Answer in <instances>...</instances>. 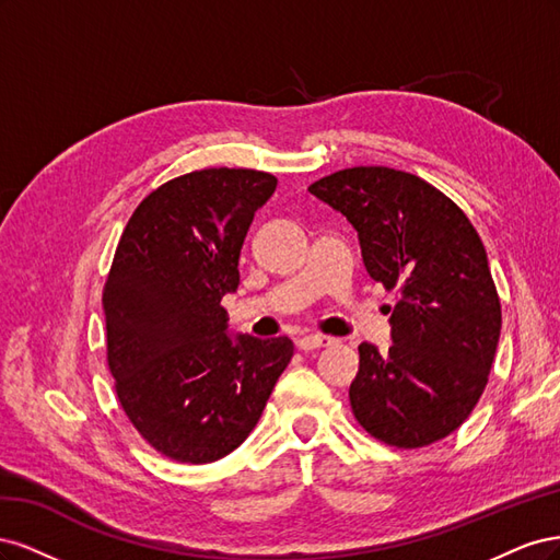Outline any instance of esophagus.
<instances>
[{
  "instance_id": "esophagus-1",
  "label": "esophagus",
  "mask_w": 560,
  "mask_h": 560,
  "mask_svg": "<svg viewBox=\"0 0 560 560\" xmlns=\"http://www.w3.org/2000/svg\"><path fill=\"white\" fill-rule=\"evenodd\" d=\"M336 343V338L331 336H322V334H306L296 338V346L301 350H317V348H331Z\"/></svg>"
}]
</instances>
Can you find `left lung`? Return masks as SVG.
<instances>
[{
    "label": "left lung",
    "instance_id": "obj_1",
    "mask_svg": "<svg viewBox=\"0 0 560 560\" xmlns=\"http://www.w3.org/2000/svg\"><path fill=\"white\" fill-rule=\"evenodd\" d=\"M308 191L358 231L366 273L397 290L393 346H360L352 413L383 444L430 446L467 420L495 358L502 311L479 233L448 196L393 167H346Z\"/></svg>",
    "mask_w": 560,
    "mask_h": 560
}]
</instances>
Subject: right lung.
Here are the masks:
<instances>
[{"label": "right lung", "instance_id": "right-lung-1", "mask_svg": "<svg viewBox=\"0 0 560 560\" xmlns=\"http://www.w3.org/2000/svg\"><path fill=\"white\" fill-rule=\"evenodd\" d=\"M278 179L208 167L151 191L105 282L107 362L128 420L161 455L206 465L238 448L294 354L287 336L229 334L249 224Z\"/></svg>", "mask_w": 560, "mask_h": 560}]
</instances>
